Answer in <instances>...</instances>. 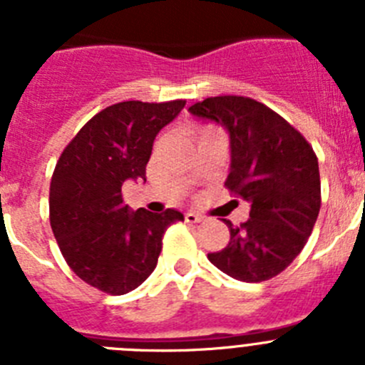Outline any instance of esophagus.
Segmentation results:
<instances>
[{"instance_id": "obj_1", "label": "esophagus", "mask_w": 365, "mask_h": 365, "mask_svg": "<svg viewBox=\"0 0 365 365\" xmlns=\"http://www.w3.org/2000/svg\"><path fill=\"white\" fill-rule=\"evenodd\" d=\"M185 219H186V222H201L205 217L199 214H195V212H186Z\"/></svg>"}]
</instances>
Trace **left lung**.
Masks as SVG:
<instances>
[{
	"mask_svg": "<svg viewBox=\"0 0 365 365\" xmlns=\"http://www.w3.org/2000/svg\"><path fill=\"white\" fill-rule=\"evenodd\" d=\"M225 128L230 173L225 186L250 202V219L208 259L240 282H265L291 265L320 212V170L311 144L278 113L247 96H212L188 109Z\"/></svg>",
	"mask_w": 365,
	"mask_h": 365,
	"instance_id": "8db88e82",
	"label": "left lung"
}]
</instances>
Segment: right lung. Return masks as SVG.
<instances>
[{
    "instance_id": "right-lung-1",
    "label": "right lung",
    "mask_w": 365,
    "mask_h": 365,
    "mask_svg": "<svg viewBox=\"0 0 365 365\" xmlns=\"http://www.w3.org/2000/svg\"><path fill=\"white\" fill-rule=\"evenodd\" d=\"M118 102L96 113L67 144L51 179V228L73 272L102 292L133 291L155 270L163 235L179 210H131L122 199L125 180H146L153 140L185 108Z\"/></svg>"
}]
</instances>
